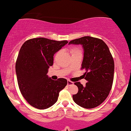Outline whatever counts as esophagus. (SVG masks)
<instances>
[{
	"mask_svg": "<svg viewBox=\"0 0 131 131\" xmlns=\"http://www.w3.org/2000/svg\"><path fill=\"white\" fill-rule=\"evenodd\" d=\"M73 83H74L72 82H71V81L68 80V82H67V85L68 86H71V85H73Z\"/></svg>",
	"mask_w": 131,
	"mask_h": 131,
	"instance_id": "esophagus-1",
	"label": "esophagus"
}]
</instances>
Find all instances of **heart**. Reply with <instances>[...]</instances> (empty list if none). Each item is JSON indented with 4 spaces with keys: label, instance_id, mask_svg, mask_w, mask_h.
Wrapping results in <instances>:
<instances>
[{
    "label": "heart",
    "instance_id": "heart-1",
    "mask_svg": "<svg viewBox=\"0 0 131 131\" xmlns=\"http://www.w3.org/2000/svg\"><path fill=\"white\" fill-rule=\"evenodd\" d=\"M71 53L72 54V55H73V54L77 53V52H81L80 49H79L78 48H72L71 49ZM59 54H60V52H57V53L56 54V56H55V59L56 58L58 57V56H59Z\"/></svg>",
    "mask_w": 131,
    "mask_h": 131
}]
</instances>
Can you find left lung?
Returning <instances> with one entry per match:
<instances>
[{"label":"left lung","instance_id":"1","mask_svg":"<svg viewBox=\"0 0 131 131\" xmlns=\"http://www.w3.org/2000/svg\"><path fill=\"white\" fill-rule=\"evenodd\" d=\"M69 44H81L84 49L82 69H85L86 86L74 83L79 91L72 95L74 102L81 107L91 109L98 106L107 98L114 80V62L108 46L102 39L85 36L70 41Z\"/></svg>","mask_w":131,"mask_h":131}]
</instances>
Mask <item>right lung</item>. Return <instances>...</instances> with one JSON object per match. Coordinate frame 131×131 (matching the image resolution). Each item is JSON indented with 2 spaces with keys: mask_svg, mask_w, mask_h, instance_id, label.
<instances>
[{
  "mask_svg": "<svg viewBox=\"0 0 131 131\" xmlns=\"http://www.w3.org/2000/svg\"><path fill=\"white\" fill-rule=\"evenodd\" d=\"M68 42L39 37L28 40L21 46L16 63V75L21 95L32 106L48 108L67 86V79L53 80L47 73L53 64L54 54Z\"/></svg>",
  "mask_w": 131,
  "mask_h": 131,
  "instance_id": "obj_1",
  "label": "right lung"
}]
</instances>
